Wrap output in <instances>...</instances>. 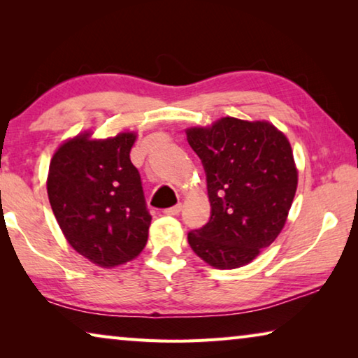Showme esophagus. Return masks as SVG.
I'll use <instances>...</instances> for the list:
<instances>
[{"label":"esophagus","mask_w":358,"mask_h":358,"mask_svg":"<svg viewBox=\"0 0 358 358\" xmlns=\"http://www.w3.org/2000/svg\"><path fill=\"white\" fill-rule=\"evenodd\" d=\"M181 208H183V205L178 203V205H175V207L166 208V210H164V213H166V215H169V216H175V215H178V213H180Z\"/></svg>","instance_id":"esophagus-1"}]
</instances>
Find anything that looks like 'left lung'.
<instances>
[{"label":"left lung","mask_w":358,"mask_h":358,"mask_svg":"<svg viewBox=\"0 0 358 358\" xmlns=\"http://www.w3.org/2000/svg\"><path fill=\"white\" fill-rule=\"evenodd\" d=\"M207 173L210 221L187 234L203 262L232 270L252 262L281 234L299 171L284 132L270 121L222 117L186 129Z\"/></svg>","instance_id":"8db88e82"}]
</instances>
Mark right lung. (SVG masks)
Instances as JSON below:
<instances>
[{
	"mask_svg": "<svg viewBox=\"0 0 358 358\" xmlns=\"http://www.w3.org/2000/svg\"><path fill=\"white\" fill-rule=\"evenodd\" d=\"M136 138L83 131L59 145L48 167V201L64 238L102 268L136 259L148 240L151 216L129 157Z\"/></svg>",
	"mask_w": 358,
	"mask_h": 358,
	"instance_id": "right-lung-1",
	"label": "right lung"
}]
</instances>
